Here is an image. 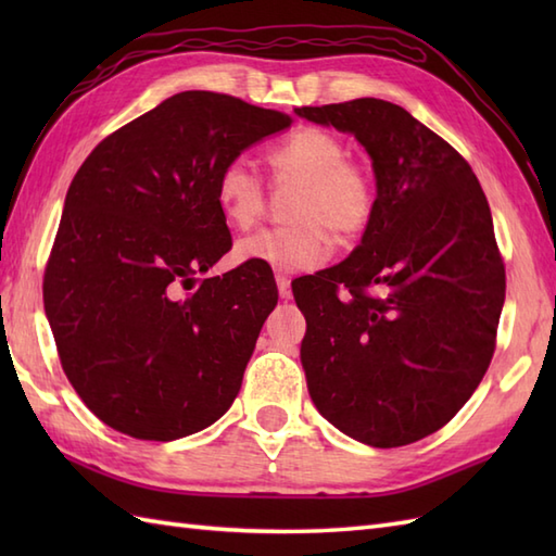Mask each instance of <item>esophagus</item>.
<instances>
[{"label": "esophagus", "instance_id": "esophagus-1", "mask_svg": "<svg viewBox=\"0 0 556 556\" xmlns=\"http://www.w3.org/2000/svg\"><path fill=\"white\" fill-rule=\"evenodd\" d=\"M277 289H279V299L289 301L291 299V279L285 275H277Z\"/></svg>", "mask_w": 556, "mask_h": 556}]
</instances>
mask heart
I'll list each match as a JSON object with an SVG mask.
<instances>
[{"label": "heart", "mask_w": 556, "mask_h": 556, "mask_svg": "<svg viewBox=\"0 0 556 556\" xmlns=\"http://www.w3.org/2000/svg\"><path fill=\"white\" fill-rule=\"evenodd\" d=\"M341 138L305 126L269 150V167L279 184H296L289 203L291 224L263 229L236 243V260L279 271H305L323 265L332 239L349 243L370 227L377 191L370 172L346 160ZM215 198L229 227L248 231L265 212V181L245 155L222 164Z\"/></svg>", "instance_id": "b5f03b06"}]
</instances>
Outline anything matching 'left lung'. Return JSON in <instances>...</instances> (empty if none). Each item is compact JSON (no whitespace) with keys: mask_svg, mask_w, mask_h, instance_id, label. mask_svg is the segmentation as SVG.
<instances>
[{"mask_svg":"<svg viewBox=\"0 0 556 556\" xmlns=\"http://www.w3.org/2000/svg\"><path fill=\"white\" fill-rule=\"evenodd\" d=\"M299 116L356 136L377 207L344 263L296 279L313 404L344 434L404 446L452 420L488 372L506 277L470 164L399 104L361 98Z\"/></svg>","mask_w":556,"mask_h":556,"instance_id":"left-lung-1","label":"left lung"}]
</instances>
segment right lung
<instances>
[{
  "label": "right lung",
  "instance_id": "1",
  "mask_svg": "<svg viewBox=\"0 0 556 556\" xmlns=\"http://www.w3.org/2000/svg\"><path fill=\"white\" fill-rule=\"evenodd\" d=\"M287 126L289 114L186 90L80 164L42 299L68 382L110 428L172 442L233 404L277 285L255 263L198 279L231 248L215 181Z\"/></svg>",
  "mask_w": 556,
  "mask_h": 556
}]
</instances>
